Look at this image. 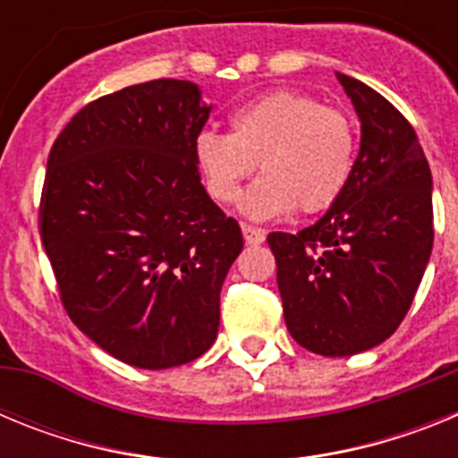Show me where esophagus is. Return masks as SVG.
<instances>
[{
  "label": "esophagus",
  "instance_id": "34e87169",
  "mask_svg": "<svg viewBox=\"0 0 458 458\" xmlns=\"http://www.w3.org/2000/svg\"><path fill=\"white\" fill-rule=\"evenodd\" d=\"M242 236H245V242H250V245H259V242H264L266 233L264 229H259V226H252V225H242Z\"/></svg>",
  "mask_w": 458,
  "mask_h": 458
}]
</instances>
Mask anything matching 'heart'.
Instances as JSON below:
<instances>
[{
	"label": "heart",
	"mask_w": 458,
	"mask_h": 458,
	"mask_svg": "<svg viewBox=\"0 0 458 458\" xmlns=\"http://www.w3.org/2000/svg\"><path fill=\"white\" fill-rule=\"evenodd\" d=\"M194 160L208 194L232 204L259 165L261 179L242 194L254 220L321 213L353 174L355 125L346 112L301 91H270L233 109L232 135L201 131Z\"/></svg>",
	"instance_id": "heart-1"
}]
</instances>
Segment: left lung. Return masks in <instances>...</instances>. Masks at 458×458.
I'll return each instance as SVG.
<instances>
[{
    "label": "left lung",
    "mask_w": 458,
    "mask_h": 458,
    "mask_svg": "<svg viewBox=\"0 0 458 458\" xmlns=\"http://www.w3.org/2000/svg\"><path fill=\"white\" fill-rule=\"evenodd\" d=\"M337 78L362 121L349 185L318 222L268 236L291 337L327 358L402 326L434 245L431 172L412 125L378 91Z\"/></svg>",
    "instance_id": "obj_1"
}]
</instances>
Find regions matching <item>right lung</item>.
I'll return each instance as SVG.
<instances>
[{"label":"right lung","instance_id":"right-lung-1","mask_svg":"<svg viewBox=\"0 0 458 458\" xmlns=\"http://www.w3.org/2000/svg\"><path fill=\"white\" fill-rule=\"evenodd\" d=\"M208 114L197 84L151 80L84 105L47 156L38 232L64 310L140 369L210 349L242 250L194 160Z\"/></svg>","mask_w":458,"mask_h":458}]
</instances>
